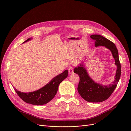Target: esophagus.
I'll return each mask as SVG.
<instances>
[{
  "mask_svg": "<svg viewBox=\"0 0 131 131\" xmlns=\"http://www.w3.org/2000/svg\"><path fill=\"white\" fill-rule=\"evenodd\" d=\"M68 73H69V74L73 73V68L72 67L70 66V67L68 68Z\"/></svg>",
  "mask_w": 131,
  "mask_h": 131,
  "instance_id": "34e87169",
  "label": "esophagus"
}]
</instances>
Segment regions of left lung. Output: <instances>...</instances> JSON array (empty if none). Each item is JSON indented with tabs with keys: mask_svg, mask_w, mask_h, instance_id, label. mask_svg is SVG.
Here are the masks:
<instances>
[{
	"mask_svg": "<svg viewBox=\"0 0 131 131\" xmlns=\"http://www.w3.org/2000/svg\"><path fill=\"white\" fill-rule=\"evenodd\" d=\"M91 38L95 40V47L104 46L111 51L117 66L115 81L112 84L103 85L94 82L89 76L83 64L75 67L74 72L79 75L80 82L78 87V92L85 100L90 102H100L107 100L114 92L118 84L121 74V66L118 52L115 45L111 41L98 34H93Z\"/></svg>",
	"mask_w": 131,
	"mask_h": 131,
	"instance_id": "8db88e82",
	"label": "left lung"
}]
</instances>
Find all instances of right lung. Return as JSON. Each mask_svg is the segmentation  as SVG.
<instances>
[{
  "label": "right lung",
  "instance_id": "right-lung-1",
  "mask_svg": "<svg viewBox=\"0 0 131 131\" xmlns=\"http://www.w3.org/2000/svg\"><path fill=\"white\" fill-rule=\"evenodd\" d=\"M31 39V38L27 39L23 43ZM67 76L68 71L65 70L52 79L49 83L47 84L45 86L34 92L24 93L17 91L14 87V89L19 97L25 102L34 105H45L54 98L57 92L59 84Z\"/></svg>",
  "mask_w": 131,
  "mask_h": 131
}]
</instances>
